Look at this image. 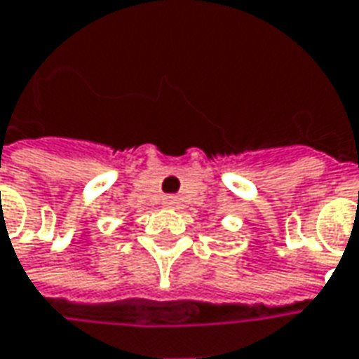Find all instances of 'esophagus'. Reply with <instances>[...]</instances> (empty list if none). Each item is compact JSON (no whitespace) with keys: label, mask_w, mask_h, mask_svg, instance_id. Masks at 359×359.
I'll return each mask as SVG.
<instances>
[{"label":"esophagus","mask_w":359,"mask_h":359,"mask_svg":"<svg viewBox=\"0 0 359 359\" xmlns=\"http://www.w3.org/2000/svg\"><path fill=\"white\" fill-rule=\"evenodd\" d=\"M175 203H177V199H175L174 195H168V197H164V205H166V207H175Z\"/></svg>","instance_id":"1"}]
</instances>
